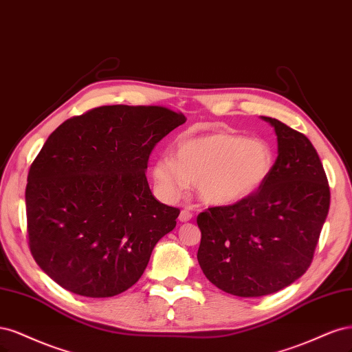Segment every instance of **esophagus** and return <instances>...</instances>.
<instances>
[{
	"mask_svg": "<svg viewBox=\"0 0 352 352\" xmlns=\"http://www.w3.org/2000/svg\"><path fill=\"white\" fill-rule=\"evenodd\" d=\"M191 218H192V213H191L190 210H187V209H184V210H181V213H179V217H178L179 222H188V221H191Z\"/></svg>",
	"mask_w": 352,
	"mask_h": 352,
	"instance_id": "obj_1",
	"label": "esophagus"
}]
</instances>
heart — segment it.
Listing matches in <instances>:
<instances>
[{"instance_id": "heart-1", "label": "heart", "mask_w": 352, "mask_h": 352, "mask_svg": "<svg viewBox=\"0 0 352 352\" xmlns=\"http://www.w3.org/2000/svg\"><path fill=\"white\" fill-rule=\"evenodd\" d=\"M275 166L272 146L258 138L228 131L192 135L175 144L152 165L157 196L166 201L183 197L196 184L199 199L209 206H231L262 187Z\"/></svg>"}]
</instances>
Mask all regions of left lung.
I'll list each match as a JSON object with an SVG mask.
<instances>
[{"instance_id": "obj_1", "label": "left lung", "mask_w": 352, "mask_h": 352, "mask_svg": "<svg viewBox=\"0 0 352 352\" xmlns=\"http://www.w3.org/2000/svg\"><path fill=\"white\" fill-rule=\"evenodd\" d=\"M275 129L274 171L253 196L197 217L203 274L236 297H263L305 274L326 221L331 191L320 157L304 134L262 117Z\"/></svg>"}]
</instances>
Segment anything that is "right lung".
<instances>
[{
	"instance_id": "obj_1",
	"label": "right lung",
	"mask_w": 352,
	"mask_h": 352,
	"mask_svg": "<svg viewBox=\"0 0 352 352\" xmlns=\"http://www.w3.org/2000/svg\"><path fill=\"white\" fill-rule=\"evenodd\" d=\"M186 120L162 107H100L45 142L28 175V234L35 262L60 287L107 298L140 279L179 214L152 195L147 161Z\"/></svg>"
}]
</instances>
